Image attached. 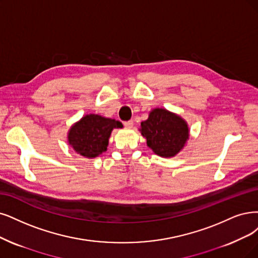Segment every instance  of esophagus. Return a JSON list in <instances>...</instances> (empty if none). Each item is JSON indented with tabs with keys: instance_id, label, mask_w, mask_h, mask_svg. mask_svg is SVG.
I'll use <instances>...</instances> for the list:
<instances>
[{
	"instance_id": "34e87169",
	"label": "esophagus",
	"mask_w": 258,
	"mask_h": 258,
	"mask_svg": "<svg viewBox=\"0 0 258 258\" xmlns=\"http://www.w3.org/2000/svg\"><path fill=\"white\" fill-rule=\"evenodd\" d=\"M123 124L125 127L131 128V127H133V125H134V122H133V120H130V121H125Z\"/></svg>"
}]
</instances>
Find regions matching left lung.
<instances>
[{"instance_id":"obj_1","label":"left lung","mask_w":258,"mask_h":258,"mask_svg":"<svg viewBox=\"0 0 258 258\" xmlns=\"http://www.w3.org/2000/svg\"><path fill=\"white\" fill-rule=\"evenodd\" d=\"M141 134L147 145L161 157H172L184 148L189 137L187 123L175 113L155 108L141 122Z\"/></svg>"}]
</instances>
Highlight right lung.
Instances as JSON below:
<instances>
[{"label": "right lung", "instance_id": "add662e5", "mask_svg": "<svg viewBox=\"0 0 258 258\" xmlns=\"http://www.w3.org/2000/svg\"><path fill=\"white\" fill-rule=\"evenodd\" d=\"M122 126V123L114 119L87 114L71 127L69 144L82 156L97 157L107 150L111 131Z\"/></svg>", "mask_w": 258, "mask_h": 258}]
</instances>
